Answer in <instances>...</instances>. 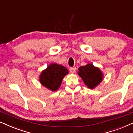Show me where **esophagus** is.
<instances>
[{"label":"esophagus","mask_w":133,"mask_h":133,"mask_svg":"<svg viewBox=\"0 0 133 133\" xmlns=\"http://www.w3.org/2000/svg\"><path fill=\"white\" fill-rule=\"evenodd\" d=\"M69 70H70V72L71 74H75V72H76V68H70L69 69Z\"/></svg>","instance_id":"obj_1"}]
</instances>
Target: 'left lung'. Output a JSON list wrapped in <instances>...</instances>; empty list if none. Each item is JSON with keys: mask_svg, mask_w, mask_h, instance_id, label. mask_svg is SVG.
<instances>
[{"mask_svg": "<svg viewBox=\"0 0 133 133\" xmlns=\"http://www.w3.org/2000/svg\"><path fill=\"white\" fill-rule=\"evenodd\" d=\"M78 74L87 87L91 89H95L98 86L104 78L103 74L100 69L91 63L79 67Z\"/></svg>", "mask_w": 133, "mask_h": 133, "instance_id": "8db88e82", "label": "left lung"}]
</instances>
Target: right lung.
Returning <instances> with one entry per match:
<instances>
[{
  "label": "right lung",
  "instance_id": "add662e5",
  "mask_svg": "<svg viewBox=\"0 0 133 133\" xmlns=\"http://www.w3.org/2000/svg\"><path fill=\"white\" fill-rule=\"evenodd\" d=\"M68 74V69L64 66L56 63H51L41 72L39 79L42 86L55 92L59 89L64 77Z\"/></svg>",
  "mask_w": 133,
  "mask_h": 133
}]
</instances>
